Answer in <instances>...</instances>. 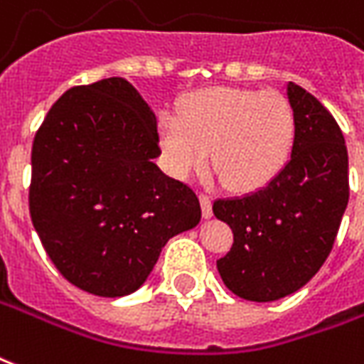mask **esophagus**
<instances>
[{"instance_id":"obj_1","label":"esophagus","mask_w":364,"mask_h":364,"mask_svg":"<svg viewBox=\"0 0 364 364\" xmlns=\"http://www.w3.org/2000/svg\"><path fill=\"white\" fill-rule=\"evenodd\" d=\"M198 198H200V206H203V216L204 218L212 216V200H210V196L204 195V193H200V195H198Z\"/></svg>"}]
</instances>
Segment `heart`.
I'll return each instance as SVG.
<instances>
[{
  "label": "heart",
  "instance_id": "heart-1",
  "mask_svg": "<svg viewBox=\"0 0 364 364\" xmlns=\"http://www.w3.org/2000/svg\"><path fill=\"white\" fill-rule=\"evenodd\" d=\"M169 173L187 179L210 164L231 191L250 193L272 183L289 164L297 115L278 90L216 86L183 100L179 115L158 123Z\"/></svg>",
  "mask_w": 364,
  "mask_h": 364
}]
</instances>
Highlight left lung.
<instances>
[{"mask_svg": "<svg viewBox=\"0 0 364 364\" xmlns=\"http://www.w3.org/2000/svg\"><path fill=\"white\" fill-rule=\"evenodd\" d=\"M287 98L297 115L289 164L262 189L214 200V214L233 231L218 260L223 284L247 301H276L320 270L333 247L349 200L347 148L340 125L295 82Z\"/></svg>", "mask_w": 364, "mask_h": 364, "instance_id": "left-lung-1", "label": "left lung"}]
</instances>
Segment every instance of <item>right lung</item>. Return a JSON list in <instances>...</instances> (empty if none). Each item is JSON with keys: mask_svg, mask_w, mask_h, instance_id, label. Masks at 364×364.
<instances>
[{"mask_svg": "<svg viewBox=\"0 0 364 364\" xmlns=\"http://www.w3.org/2000/svg\"><path fill=\"white\" fill-rule=\"evenodd\" d=\"M156 117L125 79L73 86L32 142L28 208L61 276L82 291H136L164 245L200 222L189 185L156 166Z\"/></svg>", "mask_w": 364, "mask_h": 364, "instance_id": "add662e5", "label": "right lung"}]
</instances>
